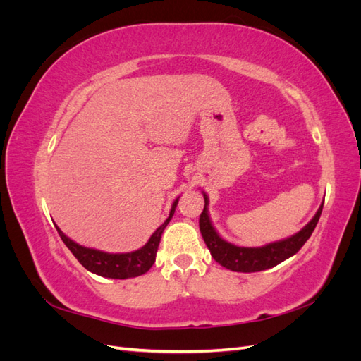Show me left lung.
Here are the masks:
<instances>
[{
	"label": "left lung",
	"mask_w": 361,
	"mask_h": 361,
	"mask_svg": "<svg viewBox=\"0 0 361 361\" xmlns=\"http://www.w3.org/2000/svg\"><path fill=\"white\" fill-rule=\"evenodd\" d=\"M203 199L204 207L203 212L200 214L199 226L202 236L204 239V244L209 248L211 256L218 262V264L236 272L264 271L281 264L283 260H286L295 253H298V250L305 244V241H307L310 235L313 233L316 224H318L324 206L322 202L318 212L314 214L312 220L305 224L300 232L293 233L289 238L280 239V241L269 243L262 247H239L226 241V239L218 235L215 227L212 226L209 212H207L209 199H207L206 192H203Z\"/></svg>",
	"instance_id": "left-lung-1"
}]
</instances>
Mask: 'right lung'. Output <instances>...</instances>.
<instances>
[{
  "instance_id": "1",
  "label": "right lung",
  "mask_w": 361,
  "mask_h": 361,
  "mask_svg": "<svg viewBox=\"0 0 361 361\" xmlns=\"http://www.w3.org/2000/svg\"><path fill=\"white\" fill-rule=\"evenodd\" d=\"M178 202H179V197L173 202L167 220L164 221L154 233H152L149 241L141 248L130 251V253H106V251H102V250L80 245L68 235H64L60 231L59 226L56 227L60 238L63 239V243L66 244V247L72 251V255L78 259V262L85 269H89L90 272H93V274L106 277V279H118V280L133 279V277L143 276L145 272H147L152 268V265L155 264L161 235L164 232V228L167 227V224L173 218Z\"/></svg>"
}]
</instances>
